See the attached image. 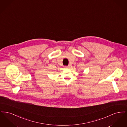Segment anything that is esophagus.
<instances>
[{"mask_svg": "<svg viewBox=\"0 0 127 127\" xmlns=\"http://www.w3.org/2000/svg\"><path fill=\"white\" fill-rule=\"evenodd\" d=\"M69 67H70L69 66H65V67H66V68H69Z\"/></svg>", "mask_w": 127, "mask_h": 127, "instance_id": "34e87169", "label": "esophagus"}]
</instances>
